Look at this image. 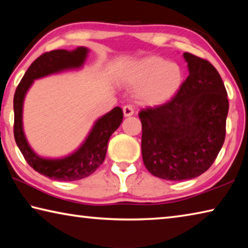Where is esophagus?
<instances>
[{
    "mask_svg": "<svg viewBox=\"0 0 248 248\" xmlns=\"http://www.w3.org/2000/svg\"><path fill=\"white\" fill-rule=\"evenodd\" d=\"M123 110H124V117H130L134 114V108L131 106V105H125V106L123 108Z\"/></svg>",
    "mask_w": 248,
    "mask_h": 248,
    "instance_id": "34e87169",
    "label": "esophagus"
}]
</instances>
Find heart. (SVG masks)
I'll return each instance as SVG.
<instances>
[{
	"label": "heart",
	"mask_w": 248,
	"mask_h": 248,
	"mask_svg": "<svg viewBox=\"0 0 248 248\" xmlns=\"http://www.w3.org/2000/svg\"><path fill=\"white\" fill-rule=\"evenodd\" d=\"M183 70L178 64L159 57H148L128 66L121 81L136 89L141 104L155 106L173 97L183 84Z\"/></svg>",
	"instance_id": "obj_1"
}]
</instances>
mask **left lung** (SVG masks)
<instances>
[{
    "label": "left lung",
    "instance_id": "left-lung-1",
    "mask_svg": "<svg viewBox=\"0 0 248 248\" xmlns=\"http://www.w3.org/2000/svg\"><path fill=\"white\" fill-rule=\"evenodd\" d=\"M189 75L170 102L140 111L142 158L165 180L198 177L213 164L225 139L229 100L208 60L184 53Z\"/></svg>",
    "mask_w": 248,
    "mask_h": 248
}]
</instances>
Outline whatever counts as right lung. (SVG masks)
Masks as SVG:
<instances>
[{
    "label": "right lung",
    "mask_w": 248,
    "mask_h": 248,
    "mask_svg": "<svg viewBox=\"0 0 248 248\" xmlns=\"http://www.w3.org/2000/svg\"><path fill=\"white\" fill-rule=\"evenodd\" d=\"M87 52V48L78 47L72 51L60 49L43 53L29 66L15 91L14 138L16 144L29 166L39 174L51 179L73 182L93 174L103 164L106 156L109 138L123 123V110L120 107H115L96 121L81 148L63 158H43L29 146L23 131V103L33 79L64 70L81 68Z\"/></svg>",
    "instance_id": "right-lung-1"
}]
</instances>
